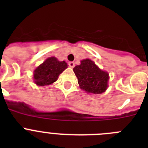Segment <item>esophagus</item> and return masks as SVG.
Wrapping results in <instances>:
<instances>
[{
    "label": "esophagus",
    "instance_id": "1",
    "mask_svg": "<svg viewBox=\"0 0 148 148\" xmlns=\"http://www.w3.org/2000/svg\"><path fill=\"white\" fill-rule=\"evenodd\" d=\"M68 64H69V66H70L71 68H73L74 66H75V63L73 62V61H70V62L68 63Z\"/></svg>",
    "mask_w": 148,
    "mask_h": 148
}]
</instances>
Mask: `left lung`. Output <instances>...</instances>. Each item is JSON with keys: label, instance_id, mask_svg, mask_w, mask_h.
<instances>
[{"label": "left lung", "instance_id": "1", "mask_svg": "<svg viewBox=\"0 0 148 148\" xmlns=\"http://www.w3.org/2000/svg\"><path fill=\"white\" fill-rule=\"evenodd\" d=\"M73 71L80 87L87 92L100 94L108 88V73L100 70L91 60H82L80 65L73 68Z\"/></svg>", "mask_w": 148, "mask_h": 148}]
</instances>
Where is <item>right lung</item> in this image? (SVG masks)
Instances as JSON below:
<instances>
[{
	"instance_id": "add662e5",
	"label": "right lung",
	"mask_w": 148,
	"mask_h": 148,
	"mask_svg": "<svg viewBox=\"0 0 148 148\" xmlns=\"http://www.w3.org/2000/svg\"><path fill=\"white\" fill-rule=\"evenodd\" d=\"M67 68L65 61H58L55 57L47 58L34 71V80L39 86L49 85L57 81L59 75Z\"/></svg>"
}]
</instances>
